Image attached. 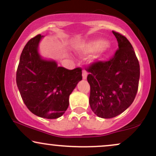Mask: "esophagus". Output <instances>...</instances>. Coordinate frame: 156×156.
<instances>
[{"mask_svg":"<svg viewBox=\"0 0 156 156\" xmlns=\"http://www.w3.org/2000/svg\"><path fill=\"white\" fill-rule=\"evenodd\" d=\"M82 76H83V79H87V72L85 69H83V71H82Z\"/></svg>","mask_w":156,"mask_h":156,"instance_id":"34e87169","label":"esophagus"}]
</instances>
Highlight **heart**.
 <instances>
[{
  "label": "heart",
  "mask_w": 156,
  "mask_h": 156,
  "mask_svg": "<svg viewBox=\"0 0 156 156\" xmlns=\"http://www.w3.org/2000/svg\"><path fill=\"white\" fill-rule=\"evenodd\" d=\"M107 45H108L107 42L98 39V40H92L82 44L80 46V50L84 53H89L101 51L106 47Z\"/></svg>",
  "instance_id": "heart-1"
}]
</instances>
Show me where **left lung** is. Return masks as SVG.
<instances>
[{"mask_svg":"<svg viewBox=\"0 0 156 156\" xmlns=\"http://www.w3.org/2000/svg\"><path fill=\"white\" fill-rule=\"evenodd\" d=\"M119 49L107 61H96L87 67L90 85L89 105L98 117H117L132 104L140 76L139 60L128 39L113 31Z\"/></svg>","mask_w":156,"mask_h":156,"instance_id":"1","label":"left lung"}]
</instances>
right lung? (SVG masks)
<instances>
[{
    "label": "right lung",
    "mask_w": 156,
    "mask_h": 156,
    "mask_svg": "<svg viewBox=\"0 0 156 156\" xmlns=\"http://www.w3.org/2000/svg\"><path fill=\"white\" fill-rule=\"evenodd\" d=\"M41 34L23 48L16 74L21 98L27 108L38 117L56 119L69 106V97L82 80V69L58 67L54 61L42 59L38 53Z\"/></svg>",
    "instance_id": "add662e5"
}]
</instances>
